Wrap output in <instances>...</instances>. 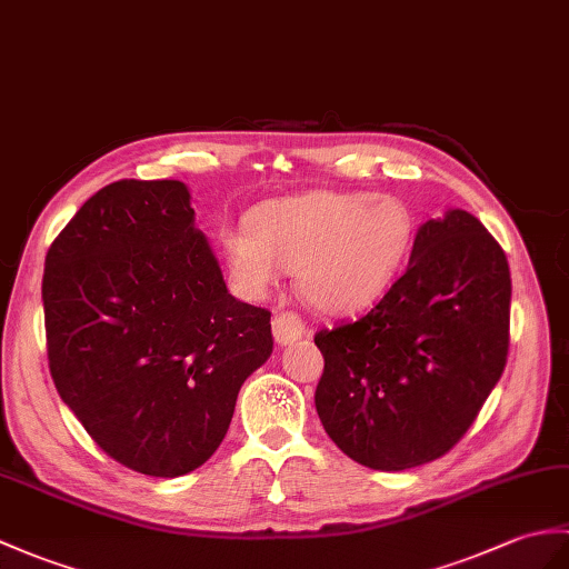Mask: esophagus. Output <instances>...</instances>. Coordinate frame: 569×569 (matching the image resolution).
I'll use <instances>...</instances> for the list:
<instances>
[{"label":"esophagus","mask_w":569,"mask_h":569,"mask_svg":"<svg viewBox=\"0 0 569 569\" xmlns=\"http://www.w3.org/2000/svg\"><path fill=\"white\" fill-rule=\"evenodd\" d=\"M273 339L279 347H288L306 335V322L296 312H279L273 317Z\"/></svg>","instance_id":"34e87169"}]
</instances>
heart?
Wrapping results in <instances>:
<instances>
[{
  "label": "heart",
  "instance_id": "heart-1",
  "mask_svg": "<svg viewBox=\"0 0 569 569\" xmlns=\"http://www.w3.org/2000/svg\"><path fill=\"white\" fill-rule=\"evenodd\" d=\"M415 220L392 196L310 191L259 203L247 228L220 232L234 283L263 298L283 269L308 306L327 315L371 308L388 293L412 252Z\"/></svg>",
  "mask_w": 569,
  "mask_h": 569
}]
</instances>
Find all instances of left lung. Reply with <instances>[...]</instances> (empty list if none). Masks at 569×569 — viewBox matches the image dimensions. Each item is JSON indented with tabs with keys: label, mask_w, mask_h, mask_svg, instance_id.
<instances>
[{
	"label": "left lung",
	"mask_w": 569,
	"mask_h": 569,
	"mask_svg": "<svg viewBox=\"0 0 569 569\" xmlns=\"http://www.w3.org/2000/svg\"><path fill=\"white\" fill-rule=\"evenodd\" d=\"M509 263L468 210L417 230L407 271L366 317L315 335V407L356 463L407 470L460 441L509 351Z\"/></svg>",
	"instance_id": "1"
}]
</instances>
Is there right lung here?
I'll return each mask as SVG.
<instances>
[{
	"label": "right lung",
	"instance_id": "right-lung-1",
	"mask_svg": "<svg viewBox=\"0 0 569 569\" xmlns=\"http://www.w3.org/2000/svg\"><path fill=\"white\" fill-rule=\"evenodd\" d=\"M50 376L118 463L179 478L218 451L237 392L273 349L271 312L230 296L189 187L123 179L50 244Z\"/></svg>",
	"mask_w": 569,
	"mask_h": 569
}]
</instances>
